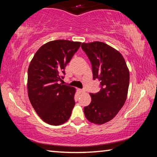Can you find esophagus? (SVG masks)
Wrapping results in <instances>:
<instances>
[{
	"mask_svg": "<svg viewBox=\"0 0 157 157\" xmlns=\"http://www.w3.org/2000/svg\"><path fill=\"white\" fill-rule=\"evenodd\" d=\"M79 92L80 93V94H84L85 91H84V89H79Z\"/></svg>",
	"mask_w": 157,
	"mask_h": 157,
	"instance_id": "1",
	"label": "esophagus"
}]
</instances>
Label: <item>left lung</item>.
Masks as SVG:
<instances>
[{
    "instance_id": "1",
    "label": "left lung",
    "mask_w": 157,
    "mask_h": 157,
    "mask_svg": "<svg viewBox=\"0 0 157 157\" xmlns=\"http://www.w3.org/2000/svg\"><path fill=\"white\" fill-rule=\"evenodd\" d=\"M82 49L91 63L93 78L100 82V91L90 94L91 102L84 107V115L91 123L102 124L115 117L125 102L129 71L120 52L103 42L82 43Z\"/></svg>"
}]
</instances>
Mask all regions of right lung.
<instances>
[{
    "instance_id": "right-lung-1",
    "label": "right lung",
    "mask_w": 157,
    "mask_h": 157,
    "mask_svg": "<svg viewBox=\"0 0 157 157\" xmlns=\"http://www.w3.org/2000/svg\"><path fill=\"white\" fill-rule=\"evenodd\" d=\"M80 45L62 39L48 42L37 50L29 66V99L39 116L51 125L66 123L75 106V89L59 82Z\"/></svg>"
}]
</instances>
